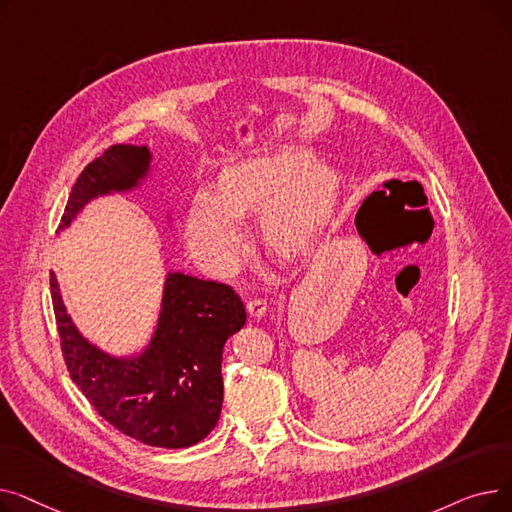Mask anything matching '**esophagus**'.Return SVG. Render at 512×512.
<instances>
[{
    "label": "esophagus",
    "mask_w": 512,
    "mask_h": 512,
    "mask_svg": "<svg viewBox=\"0 0 512 512\" xmlns=\"http://www.w3.org/2000/svg\"><path fill=\"white\" fill-rule=\"evenodd\" d=\"M247 311H249L251 317L261 319L265 315V311H267V305H265L263 299H251V301H247Z\"/></svg>",
    "instance_id": "1"
}]
</instances>
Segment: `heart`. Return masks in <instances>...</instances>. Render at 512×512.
<instances>
[{"instance_id":"obj_1","label":"heart","mask_w":512,"mask_h":512,"mask_svg":"<svg viewBox=\"0 0 512 512\" xmlns=\"http://www.w3.org/2000/svg\"><path fill=\"white\" fill-rule=\"evenodd\" d=\"M307 153L259 155L222 170L215 193H197L186 218L193 253L218 272H232L245 240L242 213L261 209V234L282 253H303L326 224L340 178L326 164H309Z\"/></svg>"}]
</instances>
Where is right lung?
<instances>
[{"instance_id":"right-lung-1","label":"right lung","mask_w":512,"mask_h":512,"mask_svg":"<svg viewBox=\"0 0 512 512\" xmlns=\"http://www.w3.org/2000/svg\"><path fill=\"white\" fill-rule=\"evenodd\" d=\"M149 161L147 147L105 149L76 178L60 228L70 226L91 199L137 186ZM49 284L70 378L107 423L159 448L193 446L211 432L224 398V344L247 321L245 305L228 284L168 274L157 330L132 359L110 357L80 336L53 272Z\"/></svg>"}]
</instances>
